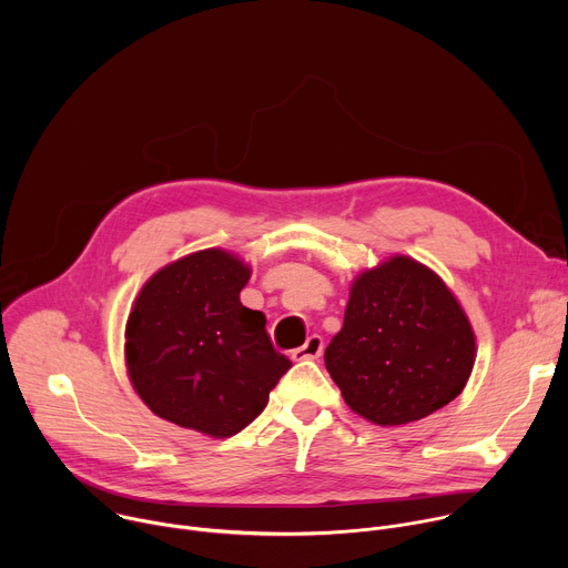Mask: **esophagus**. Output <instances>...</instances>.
I'll return each instance as SVG.
<instances>
[{"label":"esophagus","mask_w":568,"mask_h":568,"mask_svg":"<svg viewBox=\"0 0 568 568\" xmlns=\"http://www.w3.org/2000/svg\"><path fill=\"white\" fill-rule=\"evenodd\" d=\"M321 351H323V339H321L318 335H310V337L305 339V344L292 353V357H294L296 362L316 359V357L321 355Z\"/></svg>","instance_id":"obj_1"}]
</instances>
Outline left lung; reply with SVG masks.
I'll use <instances>...</instances> for the list:
<instances>
[{"instance_id": "1", "label": "left lung", "mask_w": 568, "mask_h": 568, "mask_svg": "<svg viewBox=\"0 0 568 568\" xmlns=\"http://www.w3.org/2000/svg\"><path fill=\"white\" fill-rule=\"evenodd\" d=\"M476 357L469 318L423 263L393 256L353 281L326 368L348 407L395 427L443 409L465 388Z\"/></svg>"}]
</instances>
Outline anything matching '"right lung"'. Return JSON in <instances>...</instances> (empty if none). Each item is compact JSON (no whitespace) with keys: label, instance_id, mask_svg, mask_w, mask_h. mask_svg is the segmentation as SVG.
Masks as SVG:
<instances>
[{"label":"right lung","instance_id":"1","mask_svg":"<svg viewBox=\"0 0 568 568\" xmlns=\"http://www.w3.org/2000/svg\"><path fill=\"white\" fill-rule=\"evenodd\" d=\"M250 265L204 250L159 270L125 326L128 377L150 412L184 429L229 438L267 407L292 362L240 303Z\"/></svg>","mask_w":568,"mask_h":568}]
</instances>
